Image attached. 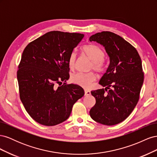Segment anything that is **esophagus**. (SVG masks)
<instances>
[{
    "label": "esophagus",
    "instance_id": "obj_1",
    "mask_svg": "<svg viewBox=\"0 0 157 157\" xmlns=\"http://www.w3.org/2000/svg\"><path fill=\"white\" fill-rule=\"evenodd\" d=\"M91 94V92H90V90H84V95L85 96H90V95Z\"/></svg>",
    "mask_w": 157,
    "mask_h": 157
}]
</instances>
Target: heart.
<instances>
[{
  "mask_svg": "<svg viewBox=\"0 0 157 157\" xmlns=\"http://www.w3.org/2000/svg\"><path fill=\"white\" fill-rule=\"evenodd\" d=\"M82 53L92 61L91 69H94L99 73H103L105 67L103 62L105 53L103 50L97 45L86 44L81 48ZM77 62V56L75 52H71L68 63L71 70L76 68ZM96 79V75L91 72L88 73H77L71 77V82L83 88H89L91 84Z\"/></svg>",
  "mask_w": 157,
  "mask_h": 157,
  "instance_id": "b5f03b06",
  "label": "heart"
}]
</instances>
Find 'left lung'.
<instances>
[{
	"instance_id": "1",
	"label": "left lung",
	"mask_w": 157,
	"mask_h": 157,
	"mask_svg": "<svg viewBox=\"0 0 157 157\" xmlns=\"http://www.w3.org/2000/svg\"><path fill=\"white\" fill-rule=\"evenodd\" d=\"M90 41L103 45L109 57V67L99 82L105 88L91 92L96 101L90 115L100 124L115 125L124 121L138 102L144 79L141 58L129 42L110 31L93 35Z\"/></svg>"
}]
</instances>
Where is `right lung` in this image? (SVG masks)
I'll use <instances>...</instances> for the list:
<instances>
[{
	"instance_id": "obj_1",
	"label": "right lung",
	"mask_w": 157,
	"mask_h": 157,
	"mask_svg": "<svg viewBox=\"0 0 157 157\" xmlns=\"http://www.w3.org/2000/svg\"><path fill=\"white\" fill-rule=\"evenodd\" d=\"M84 36L50 31L30 42L23 52L17 72L20 99L31 117L40 124L55 126L67 120L75 103L84 95L78 85L66 84L69 56Z\"/></svg>"
}]
</instances>
